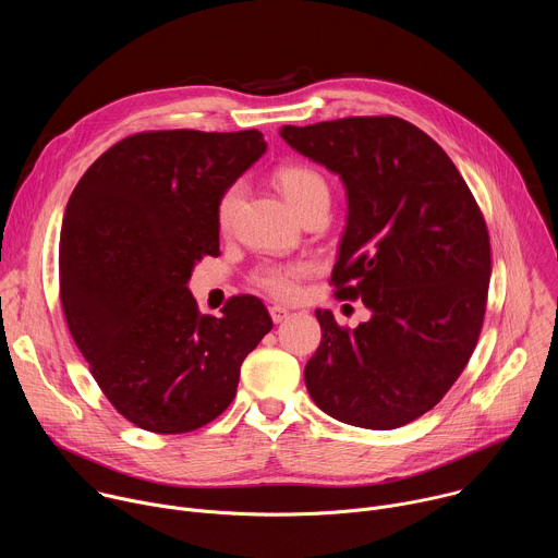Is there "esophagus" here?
I'll return each instance as SVG.
<instances>
[{
  "label": "esophagus",
  "instance_id": "obj_1",
  "mask_svg": "<svg viewBox=\"0 0 558 558\" xmlns=\"http://www.w3.org/2000/svg\"><path fill=\"white\" fill-rule=\"evenodd\" d=\"M269 315H271V319L276 324H280V322H284L289 317V308H284V306H269Z\"/></svg>",
  "mask_w": 558,
  "mask_h": 558
}]
</instances>
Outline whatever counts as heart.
<instances>
[{
    "instance_id": "obj_1",
    "label": "heart",
    "mask_w": 558,
    "mask_h": 558,
    "mask_svg": "<svg viewBox=\"0 0 558 558\" xmlns=\"http://www.w3.org/2000/svg\"><path fill=\"white\" fill-rule=\"evenodd\" d=\"M274 181L289 202V206L302 215L308 206L317 202H328V183L319 170L306 163H282L274 172ZM243 183L236 181L223 191L217 204V223L221 232H228L234 226L239 208L243 204ZM311 274L308 263H289V265H267L254 274L256 287L267 291L278 300H291L298 293L302 278Z\"/></svg>"
}]
</instances>
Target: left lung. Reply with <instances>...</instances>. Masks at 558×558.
I'll use <instances>...</instances> for the list:
<instances>
[{
  "instance_id": "8db88e82",
  "label": "left lung",
  "mask_w": 558,
  "mask_h": 558,
  "mask_svg": "<svg viewBox=\"0 0 558 558\" xmlns=\"http://www.w3.org/2000/svg\"><path fill=\"white\" fill-rule=\"evenodd\" d=\"M284 142L337 172L348 223L330 276L373 317L339 326L315 311L322 343L304 367L315 405L365 429L403 427L449 392L486 313L490 241L449 155L397 116L282 126Z\"/></svg>"
}]
</instances>
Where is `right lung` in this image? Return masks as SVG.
Listing matches in <instances>:
<instances>
[{"mask_svg": "<svg viewBox=\"0 0 558 558\" xmlns=\"http://www.w3.org/2000/svg\"><path fill=\"white\" fill-rule=\"evenodd\" d=\"M265 150L256 129L142 131L105 150L68 202V328L102 395L140 429L189 434L221 416L274 326L254 295L213 317L189 291L195 265L219 256V197Z\"/></svg>", "mask_w": 558, "mask_h": 558, "instance_id": "obj_1", "label": "right lung"}]
</instances>
